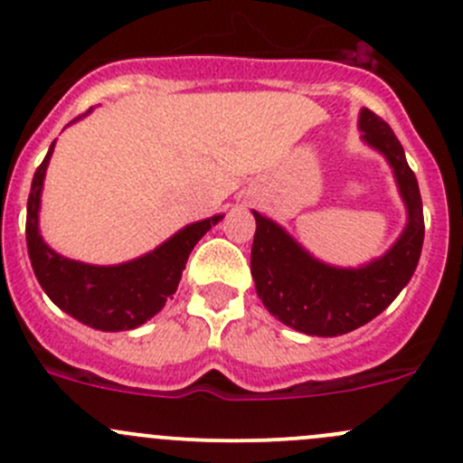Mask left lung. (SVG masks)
I'll list each match as a JSON object with an SVG mask.
<instances>
[{
	"mask_svg": "<svg viewBox=\"0 0 463 463\" xmlns=\"http://www.w3.org/2000/svg\"><path fill=\"white\" fill-rule=\"evenodd\" d=\"M364 140L387 156L407 203L410 223L384 258L362 269H335L309 258L280 226L255 214L250 273L264 307L305 335L336 336L364 326L392 305L414 276L423 249L425 222L419 181L405 151L383 118L364 108Z\"/></svg>",
	"mask_w": 463,
	"mask_h": 463,
	"instance_id": "8db88e82",
	"label": "left lung"
}]
</instances>
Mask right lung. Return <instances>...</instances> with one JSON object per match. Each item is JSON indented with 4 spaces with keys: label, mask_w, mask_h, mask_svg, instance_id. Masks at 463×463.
I'll list each match as a JSON object with an SVG mask.
<instances>
[{
    "label": "right lung",
    "mask_w": 463,
    "mask_h": 463,
    "mask_svg": "<svg viewBox=\"0 0 463 463\" xmlns=\"http://www.w3.org/2000/svg\"><path fill=\"white\" fill-rule=\"evenodd\" d=\"M53 145L35 169L26 203V249L44 294L80 323L97 330H133L163 309L176 291L181 273L196 241L222 217L183 228L154 253L118 267H92L53 253L38 232L40 190Z\"/></svg>",
    "instance_id": "1"
}]
</instances>
